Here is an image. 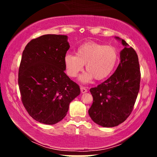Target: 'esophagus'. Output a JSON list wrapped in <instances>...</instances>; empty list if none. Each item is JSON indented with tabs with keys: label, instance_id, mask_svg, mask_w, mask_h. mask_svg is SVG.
Returning <instances> with one entry per match:
<instances>
[{
	"label": "esophagus",
	"instance_id": "34e87169",
	"mask_svg": "<svg viewBox=\"0 0 157 157\" xmlns=\"http://www.w3.org/2000/svg\"><path fill=\"white\" fill-rule=\"evenodd\" d=\"M80 90H81V92H82V93H86V92H87V91H88V89H86V87H84V86H81Z\"/></svg>",
	"mask_w": 157,
	"mask_h": 157
}]
</instances>
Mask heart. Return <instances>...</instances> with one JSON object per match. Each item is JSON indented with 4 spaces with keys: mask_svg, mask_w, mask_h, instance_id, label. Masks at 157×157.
Returning <instances> with one entry per match:
<instances>
[{
    "mask_svg": "<svg viewBox=\"0 0 157 157\" xmlns=\"http://www.w3.org/2000/svg\"><path fill=\"white\" fill-rule=\"evenodd\" d=\"M118 61V52L113 46L94 42L80 45L76 55L68 53L64 57L66 71L70 77H76L86 64L87 71L80 77L83 82H89L94 78L97 80L108 78L113 72Z\"/></svg>",
    "mask_w": 157,
    "mask_h": 157,
    "instance_id": "1",
    "label": "heart"
}]
</instances>
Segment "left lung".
<instances>
[{"label": "left lung", "instance_id": "8db88e82", "mask_svg": "<svg viewBox=\"0 0 157 157\" xmlns=\"http://www.w3.org/2000/svg\"><path fill=\"white\" fill-rule=\"evenodd\" d=\"M124 46L120 63L115 72L97 87L91 88L93 103L89 114L95 123L102 127L117 126L130 116L140 86V63L136 52L118 37Z\"/></svg>", "mask_w": 157, "mask_h": 157}]
</instances>
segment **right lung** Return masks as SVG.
I'll use <instances>...</instances> for the list:
<instances>
[{"mask_svg":"<svg viewBox=\"0 0 157 157\" xmlns=\"http://www.w3.org/2000/svg\"><path fill=\"white\" fill-rule=\"evenodd\" d=\"M67 36L45 35L32 40L23 52L18 71L21 101L36 121L57 123L80 93V86L64 72L69 48Z\"/></svg>","mask_w":157,"mask_h":157,"instance_id":"1","label":"right lung"}]
</instances>
